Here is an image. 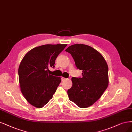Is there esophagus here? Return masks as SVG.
<instances>
[{
    "instance_id": "esophagus-1",
    "label": "esophagus",
    "mask_w": 132,
    "mask_h": 132,
    "mask_svg": "<svg viewBox=\"0 0 132 132\" xmlns=\"http://www.w3.org/2000/svg\"><path fill=\"white\" fill-rule=\"evenodd\" d=\"M61 79H62V81H65V80H67V79H66V78H63V77H62V78Z\"/></svg>"
}]
</instances>
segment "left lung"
<instances>
[{
  "label": "left lung",
  "instance_id": "1",
  "mask_svg": "<svg viewBox=\"0 0 132 132\" xmlns=\"http://www.w3.org/2000/svg\"><path fill=\"white\" fill-rule=\"evenodd\" d=\"M65 51L71 54L82 78L72 77V87L68 90L70 101L79 108L91 106L101 98L109 84L108 66L96 50L84 44H75Z\"/></svg>",
  "mask_w": 132,
  "mask_h": 132
}]
</instances>
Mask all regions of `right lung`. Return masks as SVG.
I'll list each match as a JSON object with an SVG mask.
<instances>
[{
	"label": "right lung",
	"mask_w": 132,
	"mask_h": 132,
	"mask_svg": "<svg viewBox=\"0 0 132 132\" xmlns=\"http://www.w3.org/2000/svg\"><path fill=\"white\" fill-rule=\"evenodd\" d=\"M67 44L44 45L31 49L19 68L21 90L31 105L41 108L52 98L61 82L60 77L49 74V68L54 67L56 59Z\"/></svg>",
	"instance_id": "right-lung-1"
}]
</instances>
